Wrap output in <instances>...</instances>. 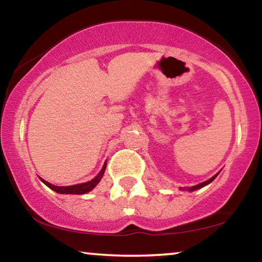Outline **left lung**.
<instances>
[{
    "instance_id": "1",
    "label": "left lung",
    "mask_w": 262,
    "mask_h": 262,
    "mask_svg": "<svg viewBox=\"0 0 262 262\" xmlns=\"http://www.w3.org/2000/svg\"><path fill=\"white\" fill-rule=\"evenodd\" d=\"M217 175H218V174H216V175H214V177H212L211 179H209V180L205 181V182H202V184H199V185H196V186H192V187H189V188H188V191H191V192H192V191H195V189H199V188L204 187V186H206L207 184H210L211 181H213L214 179H216Z\"/></svg>"
}]
</instances>
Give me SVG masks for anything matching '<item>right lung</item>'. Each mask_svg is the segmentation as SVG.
<instances>
[{
    "mask_svg": "<svg viewBox=\"0 0 262 262\" xmlns=\"http://www.w3.org/2000/svg\"><path fill=\"white\" fill-rule=\"evenodd\" d=\"M105 168H106V164L103 166L101 171H100V173L96 175L93 180L84 182V184H78V185H74V186H64V187H60V186H55V185L49 184L48 181L42 180V179H40V180L44 182L48 187L51 188L52 191L60 193V194H84V193L92 191V189L99 184V181L101 180L103 173H105Z\"/></svg>",
    "mask_w": 262,
    "mask_h": 262,
    "instance_id": "add662e5",
    "label": "right lung"
}]
</instances>
